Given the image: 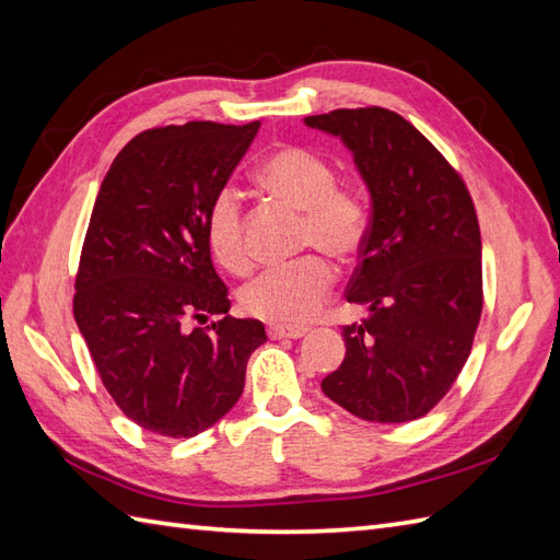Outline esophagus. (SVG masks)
<instances>
[{
  "mask_svg": "<svg viewBox=\"0 0 560 560\" xmlns=\"http://www.w3.org/2000/svg\"><path fill=\"white\" fill-rule=\"evenodd\" d=\"M271 339H301L307 335V327H283V325H271L269 329Z\"/></svg>",
  "mask_w": 560,
  "mask_h": 560,
  "instance_id": "34e87169",
  "label": "esophagus"
}]
</instances>
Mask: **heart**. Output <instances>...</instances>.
Masks as SVG:
<instances>
[{"label": "heart", "instance_id": "heart-1", "mask_svg": "<svg viewBox=\"0 0 560 560\" xmlns=\"http://www.w3.org/2000/svg\"><path fill=\"white\" fill-rule=\"evenodd\" d=\"M259 185L283 205L303 213L301 245L347 261L359 255L368 235V207L351 187L337 185L331 165L303 147H281L257 171ZM205 237L223 269L245 273L253 267L245 237L241 197L221 189L211 199ZM335 287V269L323 255H307L289 267L269 269L249 281L241 303L249 315L273 325H303L313 319Z\"/></svg>", "mask_w": 560, "mask_h": 560}]
</instances>
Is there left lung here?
<instances>
[{
    "label": "left lung",
    "mask_w": 560,
    "mask_h": 560,
    "mask_svg": "<svg viewBox=\"0 0 560 560\" xmlns=\"http://www.w3.org/2000/svg\"><path fill=\"white\" fill-rule=\"evenodd\" d=\"M303 122L343 141L371 192V225L347 291L368 317L341 329L347 355L323 392L363 421L421 419L462 373L483 307L469 189L397 113L341 108Z\"/></svg>",
    "instance_id": "1"
}]
</instances>
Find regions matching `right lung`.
<instances>
[{
  "label": "right lung",
  "mask_w": 560,
  "mask_h": 560,
  "mask_svg": "<svg viewBox=\"0 0 560 560\" xmlns=\"http://www.w3.org/2000/svg\"><path fill=\"white\" fill-rule=\"evenodd\" d=\"M259 122L147 129L117 153L83 241L74 317L105 389L127 419L192 438L243 395L267 341L259 319L231 317L205 219ZM220 319L192 328L195 318Z\"/></svg>",
  "instance_id": "obj_1"
}]
</instances>
